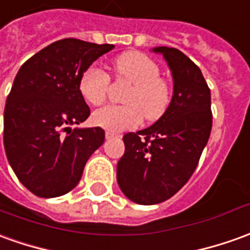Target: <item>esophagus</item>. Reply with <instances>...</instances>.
Instances as JSON below:
<instances>
[{
  "label": "esophagus",
  "instance_id": "esophagus-1",
  "mask_svg": "<svg viewBox=\"0 0 250 250\" xmlns=\"http://www.w3.org/2000/svg\"><path fill=\"white\" fill-rule=\"evenodd\" d=\"M104 136H106V139H114V137H118L117 133H114V132H110V130H106Z\"/></svg>",
  "mask_w": 250,
  "mask_h": 250
}]
</instances>
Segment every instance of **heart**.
<instances>
[{"instance_id": "obj_1", "label": "heart", "mask_w": 250, "mask_h": 250, "mask_svg": "<svg viewBox=\"0 0 250 250\" xmlns=\"http://www.w3.org/2000/svg\"><path fill=\"white\" fill-rule=\"evenodd\" d=\"M113 70L118 80L132 84L125 94L126 104L106 106L94 113L96 126L122 132L137 126L143 120L155 121L167 110L171 99L170 87L159 77V66L149 57L139 51L124 53L113 62ZM110 77L96 65L83 72L79 80V91L85 102L101 106L107 98Z\"/></svg>"}]
</instances>
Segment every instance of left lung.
<instances>
[{
    "label": "left lung",
    "mask_w": 250,
    "mask_h": 250,
    "mask_svg": "<svg viewBox=\"0 0 250 250\" xmlns=\"http://www.w3.org/2000/svg\"><path fill=\"white\" fill-rule=\"evenodd\" d=\"M173 76V98L154 125L124 136L117 181L129 200L152 206L174 196L197 167L211 128V91L200 68L174 47L152 49Z\"/></svg>",
    "instance_id": "1"
}]
</instances>
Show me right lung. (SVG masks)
I'll use <instances>...</instances> for the list:
<instances>
[{
	"label": "right lung",
	"mask_w": 250,
	"mask_h": 250,
	"mask_svg": "<svg viewBox=\"0 0 250 250\" xmlns=\"http://www.w3.org/2000/svg\"><path fill=\"white\" fill-rule=\"evenodd\" d=\"M113 44L66 38L51 43L17 72L3 111V147L19 181L39 197L68 193L79 184L104 130L70 128L89 117L79 91L83 72Z\"/></svg>",
	"instance_id": "right-lung-1"
}]
</instances>
